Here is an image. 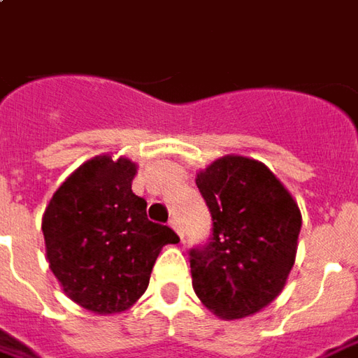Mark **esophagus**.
<instances>
[{
	"label": "esophagus",
	"instance_id": "esophagus-1",
	"mask_svg": "<svg viewBox=\"0 0 358 358\" xmlns=\"http://www.w3.org/2000/svg\"><path fill=\"white\" fill-rule=\"evenodd\" d=\"M169 227H171V229L175 230V232H177V234H179V238H183V234H181V227H179V222H177V220H171V222H169Z\"/></svg>",
	"mask_w": 358,
	"mask_h": 358
}]
</instances>
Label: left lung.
Listing matches in <instances>:
<instances>
[{"instance_id": "8db88e82", "label": "left lung", "mask_w": 358, "mask_h": 358, "mask_svg": "<svg viewBox=\"0 0 358 358\" xmlns=\"http://www.w3.org/2000/svg\"><path fill=\"white\" fill-rule=\"evenodd\" d=\"M195 183L213 217V238L191 250L193 289L217 317L262 311L282 294L297 254L301 213L262 162L224 155Z\"/></svg>"}]
</instances>
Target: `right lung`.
I'll return each mask as SVG.
<instances>
[{
	"label": "right lung",
	"instance_id": "right-lung-1",
	"mask_svg": "<svg viewBox=\"0 0 358 358\" xmlns=\"http://www.w3.org/2000/svg\"><path fill=\"white\" fill-rule=\"evenodd\" d=\"M138 163L104 153L84 162L55 191L43 213L50 272L62 292L96 315L129 309L148 289L169 227L151 222L131 191Z\"/></svg>",
	"mask_w": 358,
	"mask_h": 358
}]
</instances>
